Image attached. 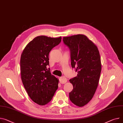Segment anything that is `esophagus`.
I'll return each instance as SVG.
<instances>
[{
    "mask_svg": "<svg viewBox=\"0 0 123 123\" xmlns=\"http://www.w3.org/2000/svg\"><path fill=\"white\" fill-rule=\"evenodd\" d=\"M67 79L64 77H62L59 78V81H60V83L62 84H64L65 83H66L67 82Z\"/></svg>",
    "mask_w": 123,
    "mask_h": 123,
    "instance_id": "34e87169",
    "label": "esophagus"
}]
</instances>
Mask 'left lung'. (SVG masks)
<instances>
[{"label":"left lung","mask_w":123,"mask_h":123,"mask_svg":"<svg viewBox=\"0 0 123 123\" xmlns=\"http://www.w3.org/2000/svg\"><path fill=\"white\" fill-rule=\"evenodd\" d=\"M63 42L70 50L72 67L78 72L77 77L70 80L73 89L69 98L75 105L82 107L92 99L98 85L101 71L99 52L83 35L64 37Z\"/></svg>","instance_id":"1"}]
</instances>
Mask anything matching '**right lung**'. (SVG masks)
<instances>
[{
	"label": "right lung",
	"mask_w": 123,
	"mask_h": 123,
	"mask_svg": "<svg viewBox=\"0 0 123 123\" xmlns=\"http://www.w3.org/2000/svg\"><path fill=\"white\" fill-rule=\"evenodd\" d=\"M61 37H35L24 49L20 60L22 83L31 99L40 105L49 102L58 89V80L51 75L49 54L58 45Z\"/></svg>",
	"instance_id": "right-lung-1"
}]
</instances>
